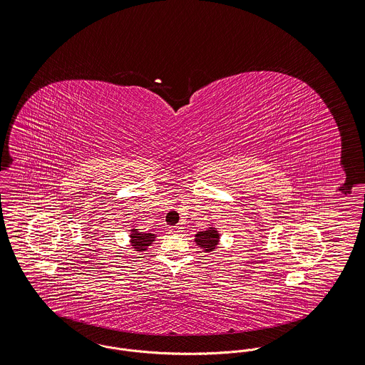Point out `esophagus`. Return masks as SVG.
Instances as JSON below:
<instances>
[{"label":"esophagus","instance_id":"34e87169","mask_svg":"<svg viewBox=\"0 0 365 365\" xmlns=\"http://www.w3.org/2000/svg\"><path fill=\"white\" fill-rule=\"evenodd\" d=\"M171 231H173V232H182V227L175 225V227H173V228H171Z\"/></svg>","mask_w":365,"mask_h":365}]
</instances>
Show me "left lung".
Segmentation results:
<instances>
[{
  "label": "left lung",
  "instance_id": "8db88e82",
  "mask_svg": "<svg viewBox=\"0 0 365 365\" xmlns=\"http://www.w3.org/2000/svg\"><path fill=\"white\" fill-rule=\"evenodd\" d=\"M195 242H197V245L202 247L204 251H212L218 242V234H217L215 228H210L208 231L197 234Z\"/></svg>",
  "mask_w": 365,
  "mask_h": 365
}]
</instances>
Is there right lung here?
Listing matches in <instances>:
<instances>
[{"instance_id":"obj_1","label":"right lung","mask_w":365,"mask_h":365,"mask_svg":"<svg viewBox=\"0 0 365 365\" xmlns=\"http://www.w3.org/2000/svg\"><path fill=\"white\" fill-rule=\"evenodd\" d=\"M154 237H155V235H153V234H140L138 231H133V232H131V244H133V247H134L137 251H143V250H145L150 244H153Z\"/></svg>"}]
</instances>
